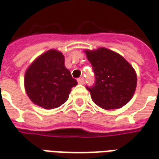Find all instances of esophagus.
<instances>
[{
    "label": "esophagus",
    "mask_w": 159,
    "mask_h": 159,
    "mask_svg": "<svg viewBox=\"0 0 159 159\" xmlns=\"http://www.w3.org/2000/svg\"><path fill=\"white\" fill-rule=\"evenodd\" d=\"M77 82H78L79 84H84V83H85V80H84V78L82 76V77H80L79 79L77 80Z\"/></svg>",
    "instance_id": "1"
}]
</instances>
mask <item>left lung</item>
<instances>
[{
  "instance_id": "left-lung-1",
  "label": "left lung",
  "mask_w": 159,
  "mask_h": 159,
  "mask_svg": "<svg viewBox=\"0 0 159 159\" xmlns=\"http://www.w3.org/2000/svg\"><path fill=\"white\" fill-rule=\"evenodd\" d=\"M85 52L95 76L93 86L86 87L93 102L106 110L126 105L136 89V73L132 66L123 56L105 48Z\"/></svg>"
}]
</instances>
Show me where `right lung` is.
<instances>
[{
    "label": "right lung",
    "instance_id": "right-lung-1",
    "mask_svg": "<svg viewBox=\"0 0 159 159\" xmlns=\"http://www.w3.org/2000/svg\"><path fill=\"white\" fill-rule=\"evenodd\" d=\"M76 79L65 66L62 52L51 49L40 55L29 66L25 76V88L33 103L45 109L60 107L69 98Z\"/></svg>",
    "mask_w": 159,
    "mask_h": 159
}]
</instances>
